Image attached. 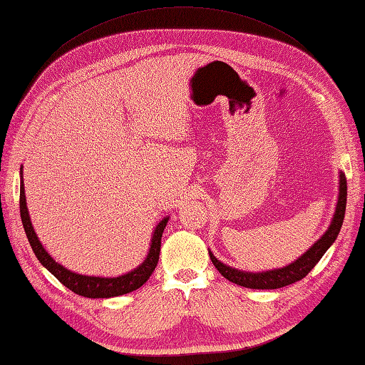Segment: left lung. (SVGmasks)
Listing matches in <instances>:
<instances>
[{
    "label": "left lung",
    "instance_id": "8db88e82",
    "mask_svg": "<svg viewBox=\"0 0 365 365\" xmlns=\"http://www.w3.org/2000/svg\"><path fill=\"white\" fill-rule=\"evenodd\" d=\"M345 207H346V178L345 173H339V197H337V205L336 211H334L332 220L328 227V230L323 233V236L310 245V249L304 252V254L294 259L293 263H289L284 267H277V269H267V271H259V272H250V271H242L236 269L233 266H228L222 263L220 259L214 257L212 252L207 249L211 257V262L214 266L217 267V271L233 282L236 285H241L245 288H254V289H276L287 285H292L294 282L301 280L307 276V274L314 269L315 264L322 259V257L326 254L334 241L337 240L339 232L344 224L345 217Z\"/></svg>",
    "mask_w": 365,
    "mask_h": 365
}]
</instances>
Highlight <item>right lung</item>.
<instances>
[{"instance_id":"add662e5","label":"right lung","mask_w":365,"mask_h":365,"mask_svg":"<svg viewBox=\"0 0 365 365\" xmlns=\"http://www.w3.org/2000/svg\"><path fill=\"white\" fill-rule=\"evenodd\" d=\"M20 217L24 222V228L26 237L29 241V245L34 252L36 258L39 259V263L46 267L48 272L61 282L64 287L72 289L73 293L85 297H115L121 294H128L133 289L140 288L145 282L151 277L153 271L155 269L159 262V252H160V240L162 233L168 224V215L159 220V224L155 225L151 235L150 250H148L146 258L141 262L135 269H132L121 276L116 277H101V276H85V274L73 272L63 264L55 262L48 252L43 249L42 242L37 237L34 227L31 224V217H29L28 206H26V197H25V185H24V167L20 168Z\"/></svg>"}]
</instances>
